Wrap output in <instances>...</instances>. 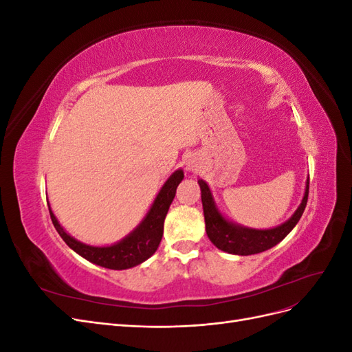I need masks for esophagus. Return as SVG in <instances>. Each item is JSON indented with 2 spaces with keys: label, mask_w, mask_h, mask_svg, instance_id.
Here are the masks:
<instances>
[{
  "label": "esophagus",
  "mask_w": 352,
  "mask_h": 352,
  "mask_svg": "<svg viewBox=\"0 0 352 352\" xmlns=\"http://www.w3.org/2000/svg\"><path fill=\"white\" fill-rule=\"evenodd\" d=\"M186 170H188V172H190V173L198 172V164H197L195 160H192V158L188 160V162H186Z\"/></svg>",
  "instance_id": "34e87169"
}]
</instances>
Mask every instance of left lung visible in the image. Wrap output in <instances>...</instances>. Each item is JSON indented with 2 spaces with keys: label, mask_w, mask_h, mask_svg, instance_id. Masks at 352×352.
<instances>
[{
  "label": "left lung",
  "mask_w": 352,
  "mask_h": 352,
  "mask_svg": "<svg viewBox=\"0 0 352 352\" xmlns=\"http://www.w3.org/2000/svg\"><path fill=\"white\" fill-rule=\"evenodd\" d=\"M198 185L201 188V201L202 208H204L206 232L208 239L219 250L225 252L235 255H252L273 248L274 245L283 241L287 236V233L296 226V223L300 221L307 206L310 179L307 177L304 197L294 214L285 223H282V225L270 229L247 228L239 225V223L229 220L221 214L206 180L198 179Z\"/></svg>",
  "instance_id": "obj_1"
}]
</instances>
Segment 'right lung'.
<instances>
[{"label": "right lung", "mask_w": 352, "mask_h": 352, "mask_svg": "<svg viewBox=\"0 0 352 352\" xmlns=\"http://www.w3.org/2000/svg\"><path fill=\"white\" fill-rule=\"evenodd\" d=\"M182 180L184 170H175V172L168 176L162 189L158 190L150 210L146 211V214L141 220L140 225H138L131 233H127L123 239L117 241L111 245H105V247H94V245L83 243L69 235L65 228L60 225V221L54 216L51 207L48 206L50 216L52 220V225H54L56 230L58 232V235L74 252L79 254L80 257L105 269L126 270L144 263L157 251L158 245L163 238L166 214L176 195V188Z\"/></svg>", "instance_id": "add662e5"}]
</instances>
